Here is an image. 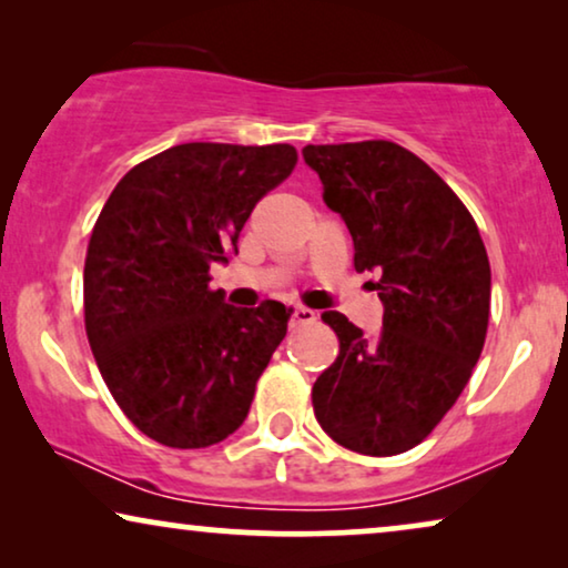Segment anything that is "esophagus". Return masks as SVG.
I'll use <instances>...</instances> for the list:
<instances>
[{"instance_id":"1","label":"esophagus","mask_w":568,"mask_h":568,"mask_svg":"<svg viewBox=\"0 0 568 568\" xmlns=\"http://www.w3.org/2000/svg\"><path fill=\"white\" fill-rule=\"evenodd\" d=\"M316 322V312L306 306H293L291 312V324L293 327H304V324H314Z\"/></svg>"}]
</instances>
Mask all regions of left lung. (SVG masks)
I'll return each instance as SVG.
<instances>
[{
    "instance_id": "1",
    "label": "left lung",
    "mask_w": 568,
    "mask_h": 568,
    "mask_svg": "<svg viewBox=\"0 0 568 568\" xmlns=\"http://www.w3.org/2000/svg\"><path fill=\"white\" fill-rule=\"evenodd\" d=\"M324 202L353 236V267L384 304L374 337L324 312L339 353L314 382L332 442L392 457L426 438L470 382L490 314V264L470 210L418 155L389 140L306 145Z\"/></svg>"
}]
</instances>
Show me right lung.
Segmentation results:
<instances>
[{"mask_svg": "<svg viewBox=\"0 0 568 568\" xmlns=\"http://www.w3.org/2000/svg\"><path fill=\"white\" fill-rule=\"evenodd\" d=\"M296 163L293 145L186 142L105 200L82 275L85 332L111 397L153 442L213 447L244 423L291 312L229 306L210 264L239 254L254 205Z\"/></svg>", "mask_w": 568, "mask_h": 568, "instance_id": "1", "label": "right lung"}]
</instances>
